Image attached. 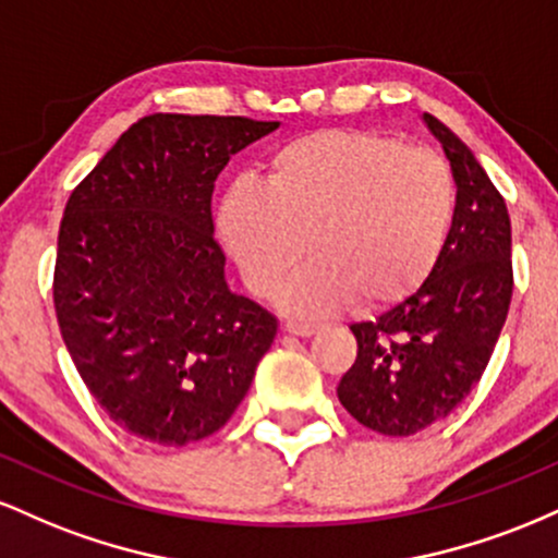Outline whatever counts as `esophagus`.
<instances>
[{"instance_id": "obj_1", "label": "esophagus", "mask_w": 558, "mask_h": 558, "mask_svg": "<svg viewBox=\"0 0 558 558\" xmlns=\"http://www.w3.org/2000/svg\"><path fill=\"white\" fill-rule=\"evenodd\" d=\"M283 330L291 332V336L310 338V336H315V332L319 330V325L317 323H291V319H288V323H283Z\"/></svg>"}]
</instances>
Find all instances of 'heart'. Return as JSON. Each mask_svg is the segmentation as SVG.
I'll return each mask as SVG.
<instances>
[{"instance_id":"b5f03b06","label":"heart","mask_w":558,"mask_h":558,"mask_svg":"<svg viewBox=\"0 0 558 558\" xmlns=\"http://www.w3.org/2000/svg\"><path fill=\"white\" fill-rule=\"evenodd\" d=\"M457 215V181L438 155L380 131L323 128L270 157L265 185L235 181L217 230L248 288L270 296L310 246L315 259L280 291L293 315L386 310L438 267Z\"/></svg>"}]
</instances>
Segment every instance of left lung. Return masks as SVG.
<instances>
[{
	"instance_id": "obj_1",
	"label": "left lung",
	"mask_w": 558,
	"mask_h": 558,
	"mask_svg": "<svg viewBox=\"0 0 558 558\" xmlns=\"http://www.w3.org/2000/svg\"><path fill=\"white\" fill-rule=\"evenodd\" d=\"M422 120L457 181L451 235L420 291L351 325L360 351L338 383L345 412L383 435L425 430L466 399L488 367L514 288L504 196L457 133L427 112Z\"/></svg>"
}]
</instances>
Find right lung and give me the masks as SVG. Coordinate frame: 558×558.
Masks as SVG:
<instances>
[{
    "label": "right lung",
    "mask_w": 558,
    "mask_h": 558,
    "mask_svg": "<svg viewBox=\"0 0 558 558\" xmlns=\"http://www.w3.org/2000/svg\"><path fill=\"white\" fill-rule=\"evenodd\" d=\"M280 123L157 112L133 123L65 204L54 312L75 369L114 425L159 446L220 430L278 319L233 293L213 191Z\"/></svg>",
    "instance_id": "1"
}]
</instances>
